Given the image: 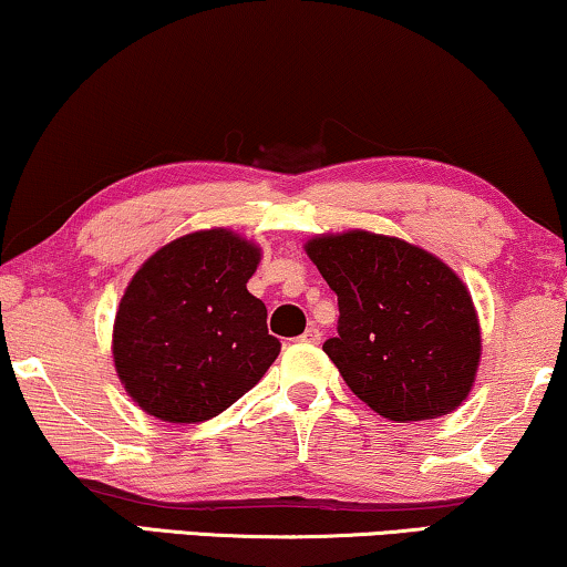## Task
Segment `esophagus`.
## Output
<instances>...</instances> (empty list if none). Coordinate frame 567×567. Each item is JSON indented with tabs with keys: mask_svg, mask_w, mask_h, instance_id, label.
Listing matches in <instances>:
<instances>
[{
	"mask_svg": "<svg viewBox=\"0 0 567 567\" xmlns=\"http://www.w3.org/2000/svg\"><path fill=\"white\" fill-rule=\"evenodd\" d=\"M300 338H302V341H308V343H318V341H320V331H318V328H316V326H310V328H308V331H306V333H302Z\"/></svg>",
	"mask_w": 567,
	"mask_h": 567,
	"instance_id": "1",
	"label": "esophagus"
}]
</instances>
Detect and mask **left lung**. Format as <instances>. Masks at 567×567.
<instances>
[{
  "mask_svg": "<svg viewBox=\"0 0 567 567\" xmlns=\"http://www.w3.org/2000/svg\"><path fill=\"white\" fill-rule=\"evenodd\" d=\"M338 298L323 351L351 392L382 417L433 420L466 400L481 357L466 285L425 249L369 231L306 244Z\"/></svg>",
  "mask_w": 567,
  "mask_h": 567,
  "instance_id": "left-lung-1",
  "label": "left lung"
}]
</instances>
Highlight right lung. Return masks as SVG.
Masks as SVG:
<instances>
[{
  "label": "right lung",
  "mask_w": 567,
  "mask_h": 567,
  "mask_svg": "<svg viewBox=\"0 0 567 567\" xmlns=\"http://www.w3.org/2000/svg\"><path fill=\"white\" fill-rule=\"evenodd\" d=\"M259 249L226 229L181 236L126 285L114 320L124 390L165 422L221 415L280 353L265 302L247 290Z\"/></svg>",
  "instance_id": "add662e5"
}]
</instances>
